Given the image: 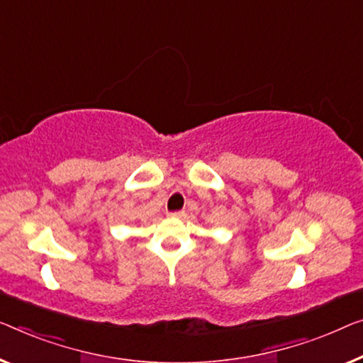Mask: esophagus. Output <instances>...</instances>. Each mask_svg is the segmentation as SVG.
Segmentation results:
<instances>
[{
    "label": "esophagus",
    "mask_w": 363,
    "mask_h": 363,
    "mask_svg": "<svg viewBox=\"0 0 363 363\" xmlns=\"http://www.w3.org/2000/svg\"><path fill=\"white\" fill-rule=\"evenodd\" d=\"M184 212L182 210H179V212H169L167 213V216H171V218H179V216H182Z\"/></svg>",
    "instance_id": "34e87169"
}]
</instances>
